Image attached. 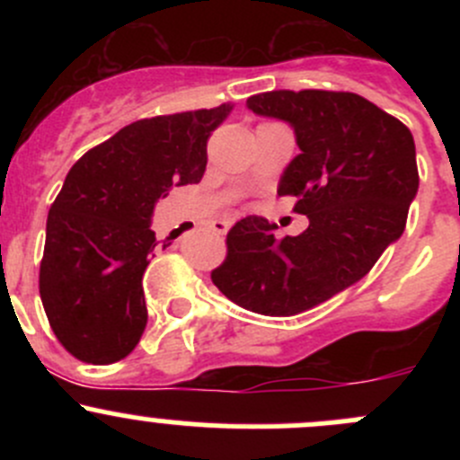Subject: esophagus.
I'll use <instances>...</instances> for the list:
<instances>
[{"instance_id":"34e87169","label":"esophagus","mask_w":460,"mask_h":460,"mask_svg":"<svg viewBox=\"0 0 460 460\" xmlns=\"http://www.w3.org/2000/svg\"><path fill=\"white\" fill-rule=\"evenodd\" d=\"M229 226H231L229 220H216V222H213V231H216V234H220V235H225L226 231H229Z\"/></svg>"}]
</instances>
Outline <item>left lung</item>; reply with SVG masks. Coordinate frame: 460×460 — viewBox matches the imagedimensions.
I'll return each mask as SVG.
<instances>
[{
  "label": "left lung",
  "instance_id": "8db88e82",
  "mask_svg": "<svg viewBox=\"0 0 460 460\" xmlns=\"http://www.w3.org/2000/svg\"><path fill=\"white\" fill-rule=\"evenodd\" d=\"M258 115L294 127L300 153L278 196L309 217L300 235L276 240V225L247 216L226 234V258L211 280L235 305L294 316L358 282L401 238L419 191L411 131L347 91H269L247 100Z\"/></svg>",
  "mask_w": 460,
  "mask_h": 460
}]
</instances>
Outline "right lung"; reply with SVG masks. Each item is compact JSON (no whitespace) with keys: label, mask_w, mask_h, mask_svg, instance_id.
<instances>
[{"label":"right lung","mask_w":460,"mask_h":460,"mask_svg":"<svg viewBox=\"0 0 460 460\" xmlns=\"http://www.w3.org/2000/svg\"><path fill=\"white\" fill-rule=\"evenodd\" d=\"M234 104L137 119L73 164L46 220L40 296L64 349L82 363L127 358L146 327L142 276L157 247L155 202L198 184L207 142Z\"/></svg>","instance_id":"1"}]
</instances>
